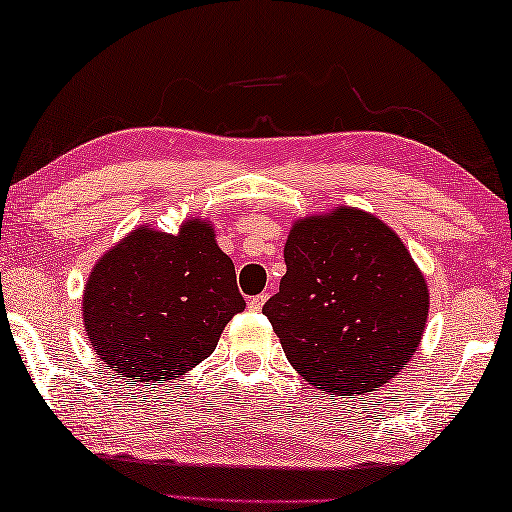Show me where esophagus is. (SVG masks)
<instances>
[{
    "label": "esophagus",
    "mask_w": 512,
    "mask_h": 512,
    "mask_svg": "<svg viewBox=\"0 0 512 512\" xmlns=\"http://www.w3.org/2000/svg\"><path fill=\"white\" fill-rule=\"evenodd\" d=\"M265 299H267V292H263V295H256V297H251V299L247 301V308H249V311L258 313V311H261V308H263Z\"/></svg>",
    "instance_id": "1"
}]
</instances>
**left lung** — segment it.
Here are the masks:
<instances>
[{
    "mask_svg": "<svg viewBox=\"0 0 512 512\" xmlns=\"http://www.w3.org/2000/svg\"><path fill=\"white\" fill-rule=\"evenodd\" d=\"M286 276L263 306L290 365L338 397L372 392L420 345L429 290L408 249L376 217L338 208L297 222Z\"/></svg>",
    "mask_w": 512,
    "mask_h": 512,
    "instance_id": "8db88e82",
    "label": "left lung"
}]
</instances>
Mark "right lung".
Returning a JSON list of instances; mask_svg holds the SVG:
<instances>
[{"label":"right lung","mask_w":512,"mask_h":512,"mask_svg":"<svg viewBox=\"0 0 512 512\" xmlns=\"http://www.w3.org/2000/svg\"><path fill=\"white\" fill-rule=\"evenodd\" d=\"M240 311L236 267L197 220L179 236L133 231L97 263L83 292V322L102 363L152 383L179 379L211 356Z\"/></svg>","instance_id":"add662e5"}]
</instances>
